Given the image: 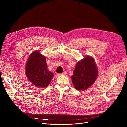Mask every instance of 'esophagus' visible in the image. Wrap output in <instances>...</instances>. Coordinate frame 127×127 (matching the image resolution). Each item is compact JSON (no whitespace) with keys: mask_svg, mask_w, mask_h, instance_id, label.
Segmentation results:
<instances>
[{"mask_svg":"<svg viewBox=\"0 0 127 127\" xmlns=\"http://www.w3.org/2000/svg\"><path fill=\"white\" fill-rule=\"evenodd\" d=\"M66 74H67V72H66V71H64V72H63L62 73H61V75H66Z\"/></svg>","mask_w":127,"mask_h":127,"instance_id":"1","label":"esophagus"}]
</instances>
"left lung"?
I'll list each match as a JSON object with an SVG mask.
<instances>
[{"mask_svg": "<svg viewBox=\"0 0 127 127\" xmlns=\"http://www.w3.org/2000/svg\"><path fill=\"white\" fill-rule=\"evenodd\" d=\"M98 76V69L94 59L86 56L76 64L71 76L73 85L78 90H85L91 86Z\"/></svg>", "mask_w": 127, "mask_h": 127, "instance_id": "left-lung-1", "label": "left lung"}]
</instances>
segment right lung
<instances>
[{"instance_id": "obj_1", "label": "right lung", "mask_w": 127, "mask_h": 127, "mask_svg": "<svg viewBox=\"0 0 127 127\" xmlns=\"http://www.w3.org/2000/svg\"><path fill=\"white\" fill-rule=\"evenodd\" d=\"M25 72L28 79L37 87H47L54 76L47 69L46 57L38 51L32 52L29 56Z\"/></svg>"}]
</instances>
